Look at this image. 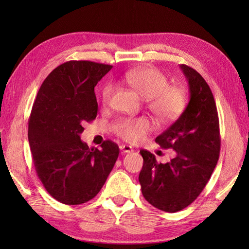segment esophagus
Here are the masks:
<instances>
[{"label":"esophagus","instance_id":"obj_1","mask_svg":"<svg viewBox=\"0 0 249 249\" xmlns=\"http://www.w3.org/2000/svg\"><path fill=\"white\" fill-rule=\"evenodd\" d=\"M120 150L122 151V153H131V152L134 151L133 147H131V146L128 145V144H122V145L120 146Z\"/></svg>","mask_w":249,"mask_h":249}]
</instances>
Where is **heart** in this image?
<instances>
[{"mask_svg": "<svg viewBox=\"0 0 249 249\" xmlns=\"http://www.w3.org/2000/svg\"><path fill=\"white\" fill-rule=\"evenodd\" d=\"M124 81L140 96L146 99V106L160 123H170L177 120L186 107L187 97L179 87L169 86L165 73L154 67H141L125 72ZM113 86L107 84L102 92L105 105L109 104ZM152 129L151 122L144 119H121L114 125L115 133L130 143L144 140Z\"/></svg>", "mask_w": 249, "mask_h": 249, "instance_id": "heart-1", "label": "heart"}]
</instances>
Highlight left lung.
Returning a JSON list of instances; mask_svg holds the SVG:
<instances>
[{
    "label": "left lung",
    "instance_id": "1",
    "mask_svg": "<svg viewBox=\"0 0 249 249\" xmlns=\"http://www.w3.org/2000/svg\"><path fill=\"white\" fill-rule=\"evenodd\" d=\"M189 87V102L183 113L156 143L177 155L158 163L155 155L141 150L143 166L139 174L145 200L163 212L174 213L197 199L217 165L220 151L219 121L213 93L198 71L179 65Z\"/></svg>",
    "mask_w": 249,
    "mask_h": 249
}]
</instances>
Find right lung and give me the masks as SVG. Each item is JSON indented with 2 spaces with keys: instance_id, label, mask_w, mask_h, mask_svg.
I'll list each match as a JSON object with an SVG mask.
<instances>
[{
  "instance_id": "right-lung-1",
  "label": "right lung",
  "mask_w": 249,
  "mask_h": 249,
  "mask_svg": "<svg viewBox=\"0 0 249 249\" xmlns=\"http://www.w3.org/2000/svg\"><path fill=\"white\" fill-rule=\"evenodd\" d=\"M111 68L89 61L63 63L45 79L32 107L28 136L35 170L61 203L93 199L119 157V146L111 140L89 149L80 139L83 124L97 115L94 88Z\"/></svg>"
}]
</instances>
